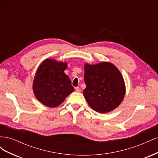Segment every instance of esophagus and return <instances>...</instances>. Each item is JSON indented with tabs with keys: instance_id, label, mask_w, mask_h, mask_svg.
Returning <instances> with one entry per match:
<instances>
[{
	"instance_id": "34e87169",
	"label": "esophagus",
	"mask_w": 158,
	"mask_h": 158,
	"mask_svg": "<svg viewBox=\"0 0 158 158\" xmlns=\"http://www.w3.org/2000/svg\"><path fill=\"white\" fill-rule=\"evenodd\" d=\"M75 90H76L77 92H81V89H80V88L79 87H76V88H75Z\"/></svg>"
}]
</instances>
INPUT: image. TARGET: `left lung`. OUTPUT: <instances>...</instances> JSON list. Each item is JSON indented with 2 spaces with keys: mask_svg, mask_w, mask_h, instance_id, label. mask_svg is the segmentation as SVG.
Returning <instances> with one entry per match:
<instances>
[{
  "mask_svg": "<svg viewBox=\"0 0 158 158\" xmlns=\"http://www.w3.org/2000/svg\"><path fill=\"white\" fill-rule=\"evenodd\" d=\"M83 95L89 107L106 113L116 109L125 98L126 87L121 72L109 62L84 64Z\"/></svg>",
  "mask_w": 158,
  "mask_h": 158,
  "instance_id": "obj_1",
  "label": "left lung"
}]
</instances>
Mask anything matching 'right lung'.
<instances>
[{
  "label": "right lung",
  "mask_w": 158,
  "mask_h": 158,
  "mask_svg": "<svg viewBox=\"0 0 158 158\" xmlns=\"http://www.w3.org/2000/svg\"><path fill=\"white\" fill-rule=\"evenodd\" d=\"M66 62L47 59L38 67L33 82L35 98L44 106L56 107L74 92L69 76L64 73Z\"/></svg>",
  "instance_id": "1"
}]
</instances>
